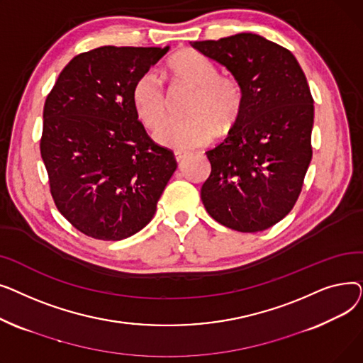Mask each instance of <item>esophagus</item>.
Returning <instances> with one entry per match:
<instances>
[{"label": "esophagus", "mask_w": 363, "mask_h": 363, "mask_svg": "<svg viewBox=\"0 0 363 363\" xmlns=\"http://www.w3.org/2000/svg\"><path fill=\"white\" fill-rule=\"evenodd\" d=\"M174 155H175V160H177L178 163H181V162L186 157V152H185V151H181V150H177V151L174 152Z\"/></svg>", "instance_id": "34e87169"}]
</instances>
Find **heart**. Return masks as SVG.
Masks as SVG:
<instances>
[{
    "label": "heart",
    "instance_id": "heart-1",
    "mask_svg": "<svg viewBox=\"0 0 363 363\" xmlns=\"http://www.w3.org/2000/svg\"><path fill=\"white\" fill-rule=\"evenodd\" d=\"M177 81L196 88L189 107L191 118L163 121L152 132L155 140L170 148L188 150L211 143L218 129H230L242 108V88L233 76L219 74L218 66L194 51H182L169 63ZM132 104L141 122L157 125L167 111L169 99L155 70L143 73L132 88Z\"/></svg>",
    "mask_w": 363,
    "mask_h": 363
}]
</instances>
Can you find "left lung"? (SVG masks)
Segmentation results:
<instances>
[{
	"label": "left lung",
	"mask_w": 363,
	"mask_h": 363,
	"mask_svg": "<svg viewBox=\"0 0 363 363\" xmlns=\"http://www.w3.org/2000/svg\"><path fill=\"white\" fill-rule=\"evenodd\" d=\"M191 47L230 70L244 95L228 137L206 151L212 172L201 201L231 230H268L291 212L312 160L315 113L306 76L291 51L256 33Z\"/></svg>",
	"instance_id": "obj_1"
}]
</instances>
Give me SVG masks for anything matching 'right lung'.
Returning a JSON list of instances; mask_svg holds the SVG:
<instances>
[{"instance_id": "obj_1", "label": "right lung", "mask_w": 363, "mask_h": 363, "mask_svg": "<svg viewBox=\"0 0 363 363\" xmlns=\"http://www.w3.org/2000/svg\"><path fill=\"white\" fill-rule=\"evenodd\" d=\"M169 47L106 45L73 57L45 100L41 157L59 212L82 234L141 231L177 170L132 104V88Z\"/></svg>"}]
</instances>
